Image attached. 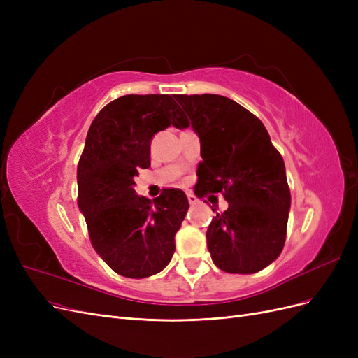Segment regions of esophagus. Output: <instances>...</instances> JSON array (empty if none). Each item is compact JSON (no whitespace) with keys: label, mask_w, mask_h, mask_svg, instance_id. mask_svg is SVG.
<instances>
[{"label":"esophagus","mask_w":358,"mask_h":358,"mask_svg":"<svg viewBox=\"0 0 358 358\" xmlns=\"http://www.w3.org/2000/svg\"><path fill=\"white\" fill-rule=\"evenodd\" d=\"M187 197H188V201H189V204H196L199 200H197V197L194 196L192 192H187Z\"/></svg>","instance_id":"34e87169"}]
</instances>
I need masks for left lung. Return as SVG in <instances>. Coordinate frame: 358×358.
<instances>
[{"mask_svg":"<svg viewBox=\"0 0 358 358\" xmlns=\"http://www.w3.org/2000/svg\"><path fill=\"white\" fill-rule=\"evenodd\" d=\"M200 137L203 161L194 192H221L227 210L216 213L206 239L216 267L249 275L282 252L291 194L282 155L259 119L222 95H175Z\"/></svg>","mask_w":358,"mask_h":358,"instance_id":"1","label":"left lung"}]
</instances>
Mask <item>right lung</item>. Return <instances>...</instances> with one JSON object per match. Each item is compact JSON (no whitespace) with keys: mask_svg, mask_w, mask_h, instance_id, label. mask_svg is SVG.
I'll use <instances>...</instances> for the list:
<instances>
[{"mask_svg":"<svg viewBox=\"0 0 358 358\" xmlns=\"http://www.w3.org/2000/svg\"><path fill=\"white\" fill-rule=\"evenodd\" d=\"M170 125H189L173 95L119 96L95 116L79 159L78 204L91 243L125 278L152 276L170 263L189 208L178 188L152 201L134 191L138 169L150 166V140Z\"/></svg>","mask_w":358,"mask_h":358,"instance_id":"1","label":"right lung"}]
</instances>
